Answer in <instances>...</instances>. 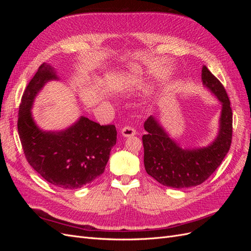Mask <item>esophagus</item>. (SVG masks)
<instances>
[{"label":"esophagus","mask_w":251,"mask_h":251,"mask_svg":"<svg viewBox=\"0 0 251 251\" xmlns=\"http://www.w3.org/2000/svg\"><path fill=\"white\" fill-rule=\"evenodd\" d=\"M121 134H123L124 137H132V136L136 135V130L132 126H125L121 130Z\"/></svg>","instance_id":"esophagus-1"}]
</instances>
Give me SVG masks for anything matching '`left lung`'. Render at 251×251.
<instances>
[{
    "instance_id": "1",
    "label": "left lung",
    "mask_w": 251,
    "mask_h": 251,
    "mask_svg": "<svg viewBox=\"0 0 251 251\" xmlns=\"http://www.w3.org/2000/svg\"><path fill=\"white\" fill-rule=\"evenodd\" d=\"M203 86L221 102L219 131L206 147L187 148L171 137L155 116L144 123L147 134L142 136L144 168L159 183L174 188L197 186L214 173L227 155L232 137V111L229 98L222 83L202 67Z\"/></svg>"
}]
</instances>
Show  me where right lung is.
I'll list each match as a JSON object with an SVG mask.
<instances>
[{
  "label": "right lung",
  "instance_id": "1",
  "mask_svg": "<svg viewBox=\"0 0 251 251\" xmlns=\"http://www.w3.org/2000/svg\"><path fill=\"white\" fill-rule=\"evenodd\" d=\"M51 80H59L56 71L43 64L25 89L18 120L21 143L29 164L47 182L63 189L80 188L104 172L116 144V127L82 115L64 130H43L31 110L35 97Z\"/></svg>",
  "mask_w": 251,
  "mask_h": 251
}]
</instances>
